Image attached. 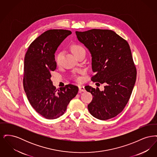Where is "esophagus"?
<instances>
[{
    "instance_id": "obj_1",
    "label": "esophagus",
    "mask_w": 157,
    "mask_h": 157,
    "mask_svg": "<svg viewBox=\"0 0 157 157\" xmlns=\"http://www.w3.org/2000/svg\"><path fill=\"white\" fill-rule=\"evenodd\" d=\"M85 89L84 86H79V92L81 93V92H85Z\"/></svg>"
}]
</instances>
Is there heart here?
<instances>
[{"instance_id":"1","label":"heart","mask_w":157,"mask_h":157,"mask_svg":"<svg viewBox=\"0 0 157 157\" xmlns=\"http://www.w3.org/2000/svg\"><path fill=\"white\" fill-rule=\"evenodd\" d=\"M71 48L72 52L74 53V55L76 56H77L81 53L85 52V50L83 48V47L79 44H73V45H71ZM62 53L59 52L58 53H57V55L55 56V60H56V62L58 65L60 64L61 60H62ZM74 78L77 81H79L81 80V78L79 77H78L77 75H74Z\"/></svg>"}]
</instances>
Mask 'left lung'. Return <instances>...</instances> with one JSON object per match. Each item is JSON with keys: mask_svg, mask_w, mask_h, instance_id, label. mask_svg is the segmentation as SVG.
<instances>
[{"mask_svg": "<svg viewBox=\"0 0 157 157\" xmlns=\"http://www.w3.org/2000/svg\"><path fill=\"white\" fill-rule=\"evenodd\" d=\"M78 40L89 49L92 55L94 75L91 81L96 85L105 84L104 90L86 86L93 99L88 108L96 118L107 120L123 111L134 86L136 69L127 40L115 32L93 29L76 31Z\"/></svg>", "mask_w": 157, "mask_h": 157, "instance_id": "obj_1", "label": "left lung"}]
</instances>
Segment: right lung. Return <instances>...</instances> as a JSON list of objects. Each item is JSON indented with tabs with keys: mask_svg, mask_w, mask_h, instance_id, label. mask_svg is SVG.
Listing matches in <instances>:
<instances>
[{
	"mask_svg": "<svg viewBox=\"0 0 157 157\" xmlns=\"http://www.w3.org/2000/svg\"><path fill=\"white\" fill-rule=\"evenodd\" d=\"M71 33L63 29L47 30L30 44L25 54L24 90L31 106L48 120L62 115L78 92V87L72 84L56 90L51 80V72L56 69L54 54Z\"/></svg>",
	"mask_w": 157,
	"mask_h": 157,
	"instance_id": "right-lung-1",
	"label": "right lung"
}]
</instances>
